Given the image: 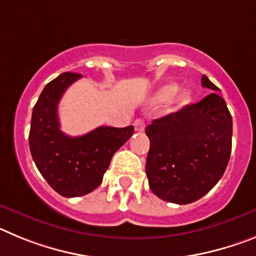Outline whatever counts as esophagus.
I'll list each match as a JSON object with an SVG mask.
<instances>
[{"instance_id":"1","label":"esophagus","mask_w":256,"mask_h":256,"mask_svg":"<svg viewBox=\"0 0 256 256\" xmlns=\"http://www.w3.org/2000/svg\"><path fill=\"white\" fill-rule=\"evenodd\" d=\"M133 126H134V130H137V132H142V130H144V122L142 120V119H136Z\"/></svg>"}]
</instances>
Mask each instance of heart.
Segmentation results:
<instances>
[{
	"mask_svg": "<svg viewBox=\"0 0 256 256\" xmlns=\"http://www.w3.org/2000/svg\"><path fill=\"white\" fill-rule=\"evenodd\" d=\"M177 91H178V86L177 84L165 86V87H162V90H160L159 94H156L155 102L156 104L168 102V101H170L172 98L176 96ZM191 100H192V94L190 91H186V92H183V94L180 96V102L182 104V105H184V104H188Z\"/></svg>",
	"mask_w": 256,
	"mask_h": 256,
	"instance_id": "obj_1",
	"label": "heart"
}]
</instances>
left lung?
I'll return each mask as SVG.
<instances>
[{"instance_id":"8db88e82","label":"left lung","mask_w":256,"mask_h":256,"mask_svg":"<svg viewBox=\"0 0 256 256\" xmlns=\"http://www.w3.org/2000/svg\"><path fill=\"white\" fill-rule=\"evenodd\" d=\"M202 87L220 91L206 76ZM150 150L146 174L151 191L174 204H191L216 186L230 162L232 116L218 92L146 126Z\"/></svg>"}]
</instances>
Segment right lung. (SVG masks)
<instances>
[{
	"label": "right lung",
	"instance_id": "right-lung-1",
	"mask_svg": "<svg viewBox=\"0 0 256 256\" xmlns=\"http://www.w3.org/2000/svg\"><path fill=\"white\" fill-rule=\"evenodd\" d=\"M82 76L62 73L44 88L32 112L29 148L40 173L64 198L87 195L100 186L112 158L133 134L126 128L98 126L87 134L70 137L61 132L58 105L72 83Z\"/></svg>",
	"mask_w": 256,
	"mask_h": 256
}]
</instances>
